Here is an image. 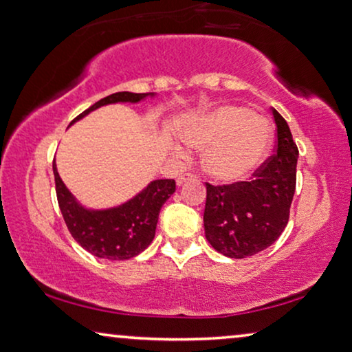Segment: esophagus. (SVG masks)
Instances as JSON below:
<instances>
[{
  "label": "esophagus",
  "mask_w": 352,
  "mask_h": 352,
  "mask_svg": "<svg viewBox=\"0 0 352 352\" xmlns=\"http://www.w3.org/2000/svg\"><path fill=\"white\" fill-rule=\"evenodd\" d=\"M195 180V175H191V173H184V175H180L179 179H177V185L182 186L184 184H186V182H191Z\"/></svg>",
  "instance_id": "34e87169"
}]
</instances>
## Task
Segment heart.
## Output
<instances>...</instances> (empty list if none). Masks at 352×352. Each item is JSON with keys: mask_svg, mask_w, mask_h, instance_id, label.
Listing matches in <instances>:
<instances>
[{"mask_svg": "<svg viewBox=\"0 0 352 352\" xmlns=\"http://www.w3.org/2000/svg\"><path fill=\"white\" fill-rule=\"evenodd\" d=\"M190 148L204 151L203 168L219 184H236L251 177L269 153V120L243 106H219L191 119L182 129ZM177 159H186L185 148L172 146Z\"/></svg>", "mask_w": 352, "mask_h": 352, "instance_id": "heart-1", "label": "heart"}]
</instances>
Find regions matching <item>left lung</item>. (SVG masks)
Listing matches in <instances>:
<instances>
[{
	"label": "left lung",
	"instance_id": "obj_1",
	"mask_svg": "<svg viewBox=\"0 0 352 352\" xmlns=\"http://www.w3.org/2000/svg\"><path fill=\"white\" fill-rule=\"evenodd\" d=\"M277 125V153L254 173L233 185L206 184L204 233L220 254L243 259L274 245L288 223L296 188L298 146L287 120L272 109Z\"/></svg>",
	"mask_w": 352,
	"mask_h": 352
}]
</instances>
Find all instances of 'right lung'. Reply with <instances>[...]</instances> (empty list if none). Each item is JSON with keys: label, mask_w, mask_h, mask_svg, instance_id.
Returning <instances> with one entry per match:
<instances>
[{"label": "right lung", "mask_w": 352, "mask_h": 352, "mask_svg": "<svg viewBox=\"0 0 352 352\" xmlns=\"http://www.w3.org/2000/svg\"><path fill=\"white\" fill-rule=\"evenodd\" d=\"M154 96L156 93H112L75 117L70 125L102 106L117 104V102L138 104ZM53 172L59 209L70 235L83 250L101 259H132L146 250L156 235V225L162 204L175 193V180H153L125 203L107 209H91L83 206L70 193L60 180L56 162L53 164Z\"/></svg>", "instance_id": "add662e5"}]
</instances>
